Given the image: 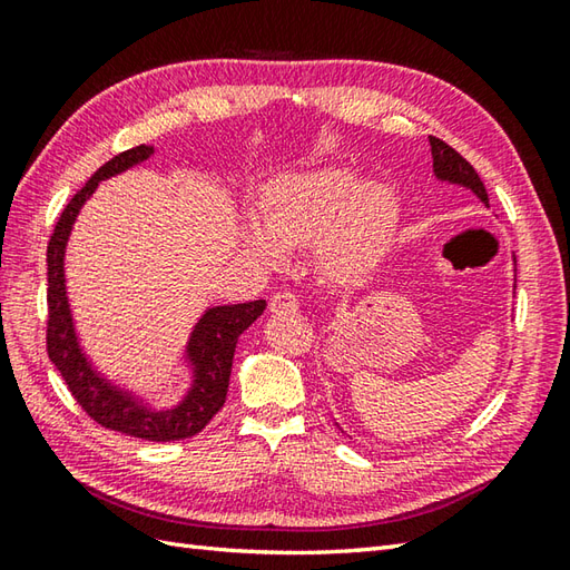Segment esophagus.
Returning a JSON list of instances; mask_svg holds the SVG:
<instances>
[{
    "instance_id": "1",
    "label": "esophagus",
    "mask_w": 570,
    "mask_h": 570,
    "mask_svg": "<svg viewBox=\"0 0 570 570\" xmlns=\"http://www.w3.org/2000/svg\"><path fill=\"white\" fill-rule=\"evenodd\" d=\"M296 308H298V296L292 292H278L269 298L272 313H284V311H296Z\"/></svg>"
}]
</instances>
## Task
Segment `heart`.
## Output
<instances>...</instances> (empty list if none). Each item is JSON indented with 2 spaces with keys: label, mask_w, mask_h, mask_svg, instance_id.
Listing matches in <instances>:
<instances>
[{
  "label": "heart",
  "mask_w": 570,
  "mask_h": 570,
  "mask_svg": "<svg viewBox=\"0 0 570 570\" xmlns=\"http://www.w3.org/2000/svg\"><path fill=\"white\" fill-rule=\"evenodd\" d=\"M396 196L384 184H357L345 166L288 174L264 190L257 223L242 233V245L262 264H276L284 249L313 245L318 269L350 282L372 269L390 242Z\"/></svg>",
  "instance_id": "1"
}]
</instances>
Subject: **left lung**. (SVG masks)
<instances>
[{
  "label": "left lung",
  "mask_w": 570,
  "mask_h": 570,
  "mask_svg": "<svg viewBox=\"0 0 570 570\" xmlns=\"http://www.w3.org/2000/svg\"><path fill=\"white\" fill-rule=\"evenodd\" d=\"M429 141H431V156H433V174H435V178L448 180V184L465 186V188H470L472 193H475V196L482 203L490 205L485 184H482V180H480L475 168H472L453 147H448L445 141L435 139V137H431Z\"/></svg>",
  "instance_id": "1"
}]
</instances>
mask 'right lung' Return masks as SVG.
<instances>
[{
  "label": "right lung",
  "instance_id": "obj_1",
  "mask_svg": "<svg viewBox=\"0 0 570 570\" xmlns=\"http://www.w3.org/2000/svg\"><path fill=\"white\" fill-rule=\"evenodd\" d=\"M154 154V147L127 149L117 154L115 159L100 166L92 178L85 184L70 203L60 213L51 239H48V325H46V347L58 372L63 374L72 399L82 406L85 414L100 426L135 435L141 441H180L200 433L208 421L223 409L233 372V357L237 347V337L257 321L266 301H249V304L235 306H213L200 316L196 328L190 333L186 345V362L193 370V384L180 399V404L166 411H154L141 402L139 396L112 384L98 370H92L90 360L85 357L78 343L72 313L68 306L66 292V245L70 237L72 223L80 208L92 196L100 180L112 178L127 168L147 161Z\"/></svg>",
  "mask_w": 570,
  "mask_h": 570
}]
</instances>
